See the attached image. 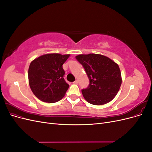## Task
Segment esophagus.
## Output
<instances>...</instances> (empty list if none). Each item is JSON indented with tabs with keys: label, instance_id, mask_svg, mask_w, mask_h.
<instances>
[{
	"label": "esophagus",
	"instance_id": "34e87169",
	"mask_svg": "<svg viewBox=\"0 0 152 152\" xmlns=\"http://www.w3.org/2000/svg\"><path fill=\"white\" fill-rule=\"evenodd\" d=\"M73 84H79V81H78L77 80H76L75 81L73 82Z\"/></svg>",
	"mask_w": 152,
	"mask_h": 152
}]
</instances>
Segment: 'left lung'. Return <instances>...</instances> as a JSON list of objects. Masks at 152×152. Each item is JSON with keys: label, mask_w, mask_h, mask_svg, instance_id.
I'll return each mask as SVG.
<instances>
[{"label": "left lung", "mask_w": 152, "mask_h": 152, "mask_svg": "<svg viewBox=\"0 0 152 152\" xmlns=\"http://www.w3.org/2000/svg\"><path fill=\"white\" fill-rule=\"evenodd\" d=\"M75 58L84 66L90 81L89 87L82 90L84 99L94 105L111 102L122 84L118 64L108 57L98 54H79Z\"/></svg>", "instance_id": "8db88e82"}]
</instances>
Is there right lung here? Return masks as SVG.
Listing matches in <instances>:
<instances>
[{"instance_id": "1", "label": "right lung", "mask_w": 152, "mask_h": 152, "mask_svg": "<svg viewBox=\"0 0 152 152\" xmlns=\"http://www.w3.org/2000/svg\"><path fill=\"white\" fill-rule=\"evenodd\" d=\"M70 54L50 53L34 59L28 68V82L31 91L39 99L55 103L65 95L69 85L63 76V65Z\"/></svg>"}]
</instances>
